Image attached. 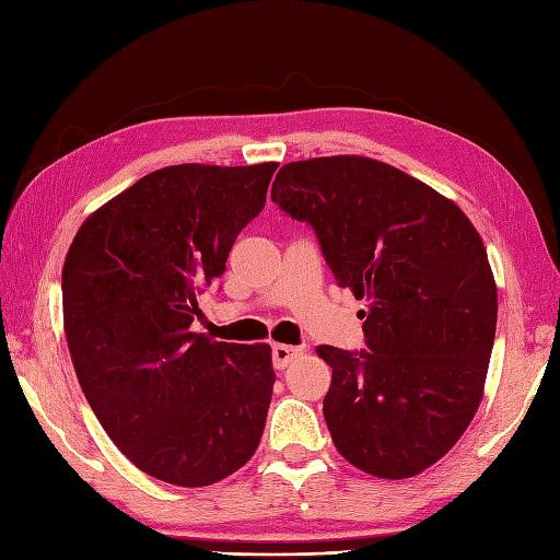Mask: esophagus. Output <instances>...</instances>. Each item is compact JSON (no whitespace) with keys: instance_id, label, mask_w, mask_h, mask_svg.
<instances>
[{"instance_id":"obj_1","label":"esophagus","mask_w":560,"mask_h":560,"mask_svg":"<svg viewBox=\"0 0 560 560\" xmlns=\"http://www.w3.org/2000/svg\"><path fill=\"white\" fill-rule=\"evenodd\" d=\"M303 354V348H296V346H284V343H276L273 346V366L278 371L290 366L296 358H301Z\"/></svg>"}]
</instances>
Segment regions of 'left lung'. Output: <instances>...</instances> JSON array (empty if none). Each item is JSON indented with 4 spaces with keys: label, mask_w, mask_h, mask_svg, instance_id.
<instances>
[{
    "label": "left lung",
    "mask_w": 560,
    "mask_h": 560,
    "mask_svg": "<svg viewBox=\"0 0 560 560\" xmlns=\"http://www.w3.org/2000/svg\"><path fill=\"white\" fill-rule=\"evenodd\" d=\"M270 196L315 229L338 284L366 299L369 350L317 348L338 453L371 477H416L483 397L498 284L479 231L451 198L369 156L287 163Z\"/></svg>",
    "instance_id": "8db88e82"
}]
</instances>
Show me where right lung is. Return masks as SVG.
<instances>
[{"instance_id": "right-lung-1", "label": "right lung", "mask_w": 560, "mask_h": 560, "mask_svg": "<svg viewBox=\"0 0 560 560\" xmlns=\"http://www.w3.org/2000/svg\"><path fill=\"white\" fill-rule=\"evenodd\" d=\"M276 167H161L97 208L65 257L62 325L79 385L118 451L165 483L222 481L261 442L270 346L214 341L191 322Z\"/></svg>"}]
</instances>
